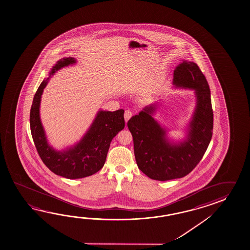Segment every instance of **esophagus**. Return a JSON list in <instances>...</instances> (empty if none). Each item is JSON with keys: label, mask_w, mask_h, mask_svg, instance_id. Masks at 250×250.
<instances>
[{"label": "esophagus", "mask_w": 250, "mask_h": 250, "mask_svg": "<svg viewBox=\"0 0 250 250\" xmlns=\"http://www.w3.org/2000/svg\"><path fill=\"white\" fill-rule=\"evenodd\" d=\"M132 112L131 110H129V109H126L125 111V122H127L128 120L130 119V118H132Z\"/></svg>", "instance_id": "1"}]
</instances>
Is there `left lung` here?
Returning a JSON list of instances; mask_svg holds the SVG:
<instances>
[{
  "label": "left lung",
  "mask_w": 250,
  "mask_h": 250,
  "mask_svg": "<svg viewBox=\"0 0 250 250\" xmlns=\"http://www.w3.org/2000/svg\"><path fill=\"white\" fill-rule=\"evenodd\" d=\"M173 84L194 90L197 100L184 142L177 144L168 141L165 129L152 117L156 104L146 106L127 123L139 169L148 178L159 181L183 178L190 173L202 160L212 137L210 91L199 66L183 60L174 70Z\"/></svg>",
  "instance_id": "1"
}]
</instances>
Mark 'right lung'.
Segmentation results:
<instances>
[{
  "mask_svg": "<svg viewBox=\"0 0 250 250\" xmlns=\"http://www.w3.org/2000/svg\"><path fill=\"white\" fill-rule=\"evenodd\" d=\"M72 57L62 58L53 66L49 77L43 80L33 97L30 111V127L39 156L55 174L70 179H81L96 173L104 167L110 142L125 127L124 109L100 110L84 137L66 150L57 151L48 144L40 118L43 89L49 78L64 66L75 63Z\"/></svg>",
  "mask_w": 250,
  "mask_h": 250,
  "instance_id": "obj_1",
  "label": "right lung"
}]
</instances>
